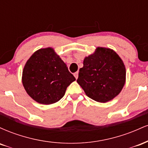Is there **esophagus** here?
Masks as SVG:
<instances>
[{
	"mask_svg": "<svg viewBox=\"0 0 148 148\" xmlns=\"http://www.w3.org/2000/svg\"><path fill=\"white\" fill-rule=\"evenodd\" d=\"M74 76H75L76 79H78V76H79V72H75V73H74Z\"/></svg>",
	"mask_w": 148,
	"mask_h": 148,
	"instance_id": "1",
	"label": "esophagus"
}]
</instances>
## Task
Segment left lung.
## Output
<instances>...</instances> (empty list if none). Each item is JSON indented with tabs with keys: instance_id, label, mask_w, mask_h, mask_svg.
Instances as JSON below:
<instances>
[{
	"instance_id": "obj_1",
	"label": "left lung",
	"mask_w": 148,
	"mask_h": 148,
	"mask_svg": "<svg viewBox=\"0 0 148 148\" xmlns=\"http://www.w3.org/2000/svg\"><path fill=\"white\" fill-rule=\"evenodd\" d=\"M125 77V64L118 54L110 49L98 47L84 59L77 83L90 98L104 103L120 92Z\"/></svg>"
}]
</instances>
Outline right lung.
Listing matches in <instances>:
<instances>
[{
    "instance_id": "right-lung-1",
    "label": "right lung",
    "mask_w": 148,
    "mask_h": 148,
    "mask_svg": "<svg viewBox=\"0 0 148 148\" xmlns=\"http://www.w3.org/2000/svg\"><path fill=\"white\" fill-rule=\"evenodd\" d=\"M75 77L52 48L40 49L27 61L22 83L30 97L42 104H51L64 95Z\"/></svg>"
}]
</instances>
